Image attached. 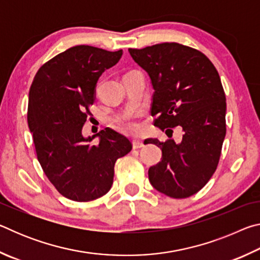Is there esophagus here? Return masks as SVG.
Here are the masks:
<instances>
[{"label":"esophagus","instance_id":"obj_1","mask_svg":"<svg viewBox=\"0 0 260 260\" xmlns=\"http://www.w3.org/2000/svg\"><path fill=\"white\" fill-rule=\"evenodd\" d=\"M144 147V143L142 140H133V148L134 149H140Z\"/></svg>","mask_w":260,"mask_h":260}]
</instances>
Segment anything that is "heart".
<instances>
[{"instance_id":"obj_1","label":"heart","mask_w":260,"mask_h":260,"mask_svg":"<svg viewBox=\"0 0 260 260\" xmlns=\"http://www.w3.org/2000/svg\"><path fill=\"white\" fill-rule=\"evenodd\" d=\"M116 124L119 126V128L122 129L126 133H138L140 129V126L138 122H136L134 119H131V118L127 117H117L116 119Z\"/></svg>"}]
</instances>
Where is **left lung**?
Wrapping results in <instances>:
<instances>
[{
  "mask_svg": "<svg viewBox=\"0 0 260 260\" xmlns=\"http://www.w3.org/2000/svg\"><path fill=\"white\" fill-rule=\"evenodd\" d=\"M128 51L151 80L155 126L167 136L175 126L183 131L180 142L148 140L161 149V160L149 169V181L167 196L186 199L208 183L221 153L226 96L219 73L204 54L180 43Z\"/></svg>",
  "mask_w": 260,
  "mask_h": 260,
  "instance_id": "8db88e82",
  "label": "left lung"
}]
</instances>
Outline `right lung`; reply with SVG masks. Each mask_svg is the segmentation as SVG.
<instances>
[{
    "label": "right lung",
    "mask_w": 260,
    "mask_h": 260,
    "mask_svg": "<svg viewBox=\"0 0 260 260\" xmlns=\"http://www.w3.org/2000/svg\"><path fill=\"white\" fill-rule=\"evenodd\" d=\"M122 50L76 46L39 69L28 95L27 122L43 172L61 195L89 202L105 195L113 183L114 162L132 150L126 136L105 128L85 138L96 83L116 65ZM99 136V145L91 141Z\"/></svg>",
    "instance_id": "right-lung-1"
}]
</instances>
